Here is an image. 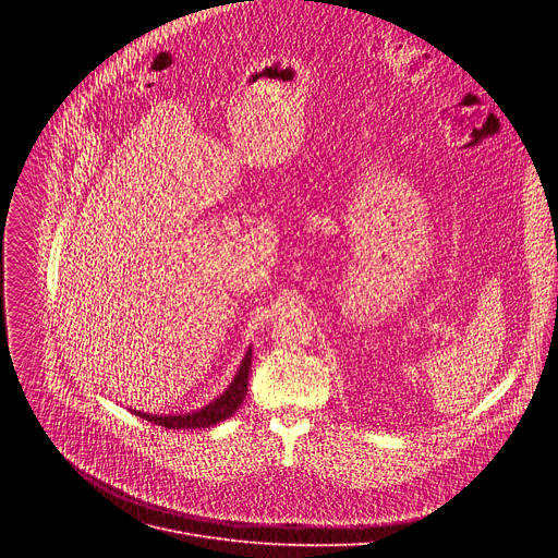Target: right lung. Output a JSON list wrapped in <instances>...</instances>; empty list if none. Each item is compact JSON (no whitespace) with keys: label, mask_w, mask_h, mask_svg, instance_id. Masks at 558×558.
<instances>
[{"label":"right lung","mask_w":558,"mask_h":558,"mask_svg":"<svg viewBox=\"0 0 558 558\" xmlns=\"http://www.w3.org/2000/svg\"><path fill=\"white\" fill-rule=\"evenodd\" d=\"M250 368H252V349L247 351L241 368H238V375L233 377V381L229 384V388L214 400L211 404H207L205 409L196 411V413H185V415H149V413H141L134 411V415H138L141 420H147L149 424L163 426V428H172V430H190V428H209L227 417H231L238 407L243 404L245 395H247V381H250Z\"/></svg>","instance_id":"add662e5"}]
</instances>
